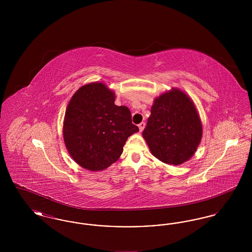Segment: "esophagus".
Instances as JSON below:
<instances>
[{"mask_svg":"<svg viewBox=\"0 0 252 252\" xmlns=\"http://www.w3.org/2000/svg\"><path fill=\"white\" fill-rule=\"evenodd\" d=\"M139 129H140V131L142 132L144 129V127H145V123L144 122H142V123H140L139 124Z\"/></svg>","mask_w":252,"mask_h":252,"instance_id":"esophagus-1","label":"esophagus"}]
</instances>
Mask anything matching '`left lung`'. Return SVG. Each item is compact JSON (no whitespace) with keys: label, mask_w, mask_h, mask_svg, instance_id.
Wrapping results in <instances>:
<instances>
[{"label":"left lung","mask_w":252,"mask_h":252,"mask_svg":"<svg viewBox=\"0 0 252 252\" xmlns=\"http://www.w3.org/2000/svg\"><path fill=\"white\" fill-rule=\"evenodd\" d=\"M143 137L153 156L180 165L190 159L202 138V125L189 96L179 89L157 97Z\"/></svg>","instance_id":"obj_1"}]
</instances>
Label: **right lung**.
<instances>
[{"mask_svg":"<svg viewBox=\"0 0 252 252\" xmlns=\"http://www.w3.org/2000/svg\"><path fill=\"white\" fill-rule=\"evenodd\" d=\"M100 82L84 85L66 108L63 138L73 160L90 171H102L120 158L127 138L139 131L126 106Z\"/></svg>","mask_w":252,"mask_h":252,"instance_id":"right-lung-1","label":"right lung"}]
</instances>
